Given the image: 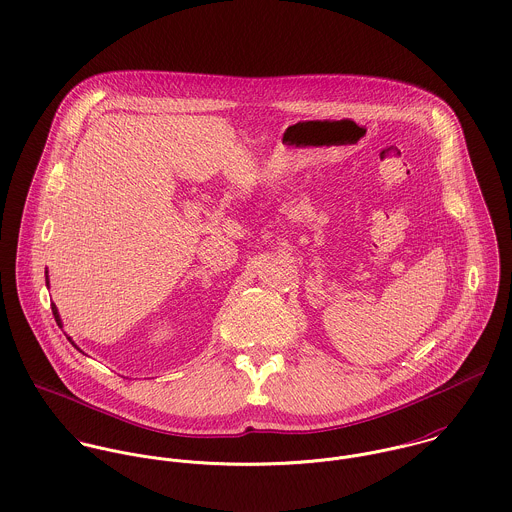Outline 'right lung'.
<instances>
[{"label": "right lung", "instance_id": "right-lung-1", "mask_svg": "<svg viewBox=\"0 0 512 512\" xmlns=\"http://www.w3.org/2000/svg\"><path fill=\"white\" fill-rule=\"evenodd\" d=\"M47 284H49V276H47ZM51 309H53V315H55V321H57V323H59V327H61V317H59V311H57V305H55V303H53V305H51Z\"/></svg>", "mask_w": 512, "mask_h": 512}]
</instances>
